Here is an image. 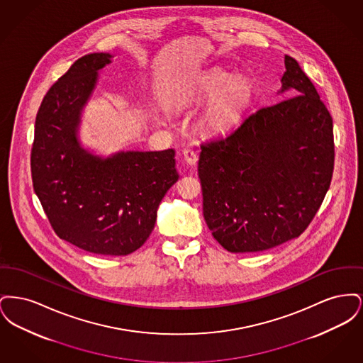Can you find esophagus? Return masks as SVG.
Returning a JSON list of instances; mask_svg holds the SVG:
<instances>
[{
    "mask_svg": "<svg viewBox=\"0 0 363 363\" xmlns=\"http://www.w3.org/2000/svg\"><path fill=\"white\" fill-rule=\"evenodd\" d=\"M182 155H184L185 162H186L189 166H194V164H196V162H197V154H196L193 150L185 148V150L182 151Z\"/></svg>",
    "mask_w": 363,
    "mask_h": 363,
    "instance_id": "34e87169",
    "label": "esophagus"
}]
</instances>
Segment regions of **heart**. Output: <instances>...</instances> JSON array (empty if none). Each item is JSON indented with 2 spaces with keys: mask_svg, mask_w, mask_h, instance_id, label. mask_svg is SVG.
<instances>
[{
  "mask_svg": "<svg viewBox=\"0 0 363 363\" xmlns=\"http://www.w3.org/2000/svg\"><path fill=\"white\" fill-rule=\"evenodd\" d=\"M196 92L203 96H213L203 116L204 125L218 130L225 128L235 114L249 102L252 86L247 79L235 76L228 79L223 72H215L207 76L197 86Z\"/></svg>",
  "mask_w": 363,
  "mask_h": 363,
  "instance_id": "heart-1",
  "label": "heart"
}]
</instances>
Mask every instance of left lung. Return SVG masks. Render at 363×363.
<instances>
[{
	"label": "left lung",
	"instance_id": "8db88e82",
	"mask_svg": "<svg viewBox=\"0 0 363 363\" xmlns=\"http://www.w3.org/2000/svg\"><path fill=\"white\" fill-rule=\"evenodd\" d=\"M281 92L294 95L246 116L201 144L199 178L212 235L233 253L262 252L299 237L327 194L333 123L311 79L284 57Z\"/></svg>",
	"mask_w": 363,
	"mask_h": 363
}]
</instances>
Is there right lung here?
<instances>
[{
  "label": "right lung",
  "mask_w": 363,
  "mask_h": 363,
  "mask_svg": "<svg viewBox=\"0 0 363 363\" xmlns=\"http://www.w3.org/2000/svg\"><path fill=\"white\" fill-rule=\"evenodd\" d=\"M110 58L86 54L50 86L36 114L31 175L61 240L94 255L126 256L152 233L157 207L178 173L174 150L102 159L80 147V111Z\"/></svg>",
  "instance_id": "1"
}]
</instances>
